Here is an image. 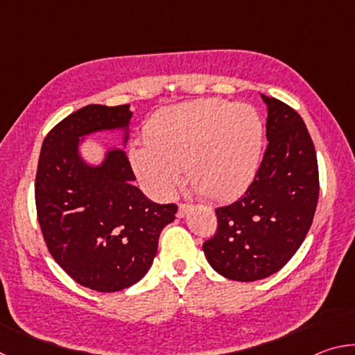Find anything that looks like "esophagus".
<instances>
[{"label": "esophagus", "mask_w": 355, "mask_h": 355, "mask_svg": "<svg viewBox=\"0 0 355 355\" xmlns=\"http://www.w3.org/2000/svg\"><path fill=\"white\" fill-rule=\"evenodd\" d=\"M192 209L191 205H188V203H180L178 205V211H177V216L178 218H184L186 214H188Z\"/></svg>", "instance_id": "1"}]
</instances>
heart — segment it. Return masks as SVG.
I'll use <instances>...</instances> for the list:
<instances>
[{
    "label": "heart",
    "instance_id": "heart-1",
    "mask_svg": "<svg viewBox=\"0 0 355 355\" xmlns=\"http://www.w3.org/2000/svg\"><path fill=\"white\" fill-rule=\"evenodd\" d=\"M264 127L250 105L222 98L189 101L159 112L146 144L130 152L131 164L156 196H169L186 167L197 194L224 202L241 196L261 163Z\"/></svg>",
    "mask_w": 355,
    "mask_h": 355
}]
</instances>
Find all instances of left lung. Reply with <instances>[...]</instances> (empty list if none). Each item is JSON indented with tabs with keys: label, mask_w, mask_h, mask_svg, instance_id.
Segmentation results:
<instances>
[{
	"label": "left lung",
	"mask_w": 355,
	"mask_h": 355,
	"mask_svg": "<svg viewBox=\"0 0 355 355\" xmlns=\"http://www.w3.org/2000/svg\"><path fill=\"white\" fill-rule=\"evenodd\" d=\"M268 105V148L245 194L216 209L218 230L203 243L216 272L236 282L266 279L296 254L313 222L320 178L302 117L277 98Z\"/></svg>",
	"instance_id": "obj_1"
}]
</instances>
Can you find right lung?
<instances>
[{
    "label": "right lung",
    "mask_w": 355,
    "mask_h": 355,
    "mask_svg": "<svg viewBox=\"0 0 355 355\" xmlns=\"http://www.w3.org/2000/svg\"><path fill=\"white\" fill-rule=\"evenodd\" d=\"M130 105H87L61 120L42 144L35 207L46 248L78 284L100 293L125 290L148 272L177 205H159L133 186L123 148L100 163L81 153L87 136L120 131L127 146Z\"/></svg>",
    "instance_id": "add662e5"
}]
</instances>
